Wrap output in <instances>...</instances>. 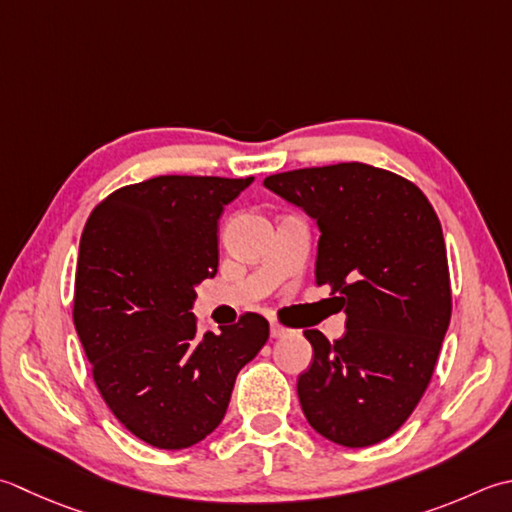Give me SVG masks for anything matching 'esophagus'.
I'll return each mask as SVG.
<instances>
[{
    "label": "esophagus",
    "instance_id": "1",
    "mask_svg": "<svg viewBox=\"0 0 512 512\" xmlns=\"http://www.w3.org/2000/svg\"><path fill=\"white\" fill-rule=\"evenodd\" d=\"M290 333V328L282 326L279 322H270V337H284Z\"/></svg>",
    "mask_w": 512,
    "mask_h": 512
}]
</instances>
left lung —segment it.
<instances>
[{"label":"left lung","mask_w":512,"mask_h":512,"mask_svg":"<svg viewBox=\"0 0 512 512\" xmlns=\"http://www.w3.org/2000/svg\"><path fill=\"white\" fill-rule=\"evenodd\" d=\"M264 186L317 222L315 282L346 313L333 344L304 330L313 364L297 379L299 404L330 442L379 444L426 393L450 324L442 224L413 182L359 162L288 170Z\"/></svg>","instance_id":"left-lung-1"}]
</instances>
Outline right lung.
<instances>
[{"instance_id": "obj_1", "label": "right lung", "mask_w": 512, "mask_h": 512, "mask_svg": "<svg viewBox=\"0 0 512 512\" xmlns=\"http://www.w3.org/2000/svg\"><path fill=\"white\" fill-rule=\"evenodd\" d=\"M253 177L162 175L97 204L79 239L73 322L113 415L182 450L222 424L235 377L268 339L246 313L197 335L195 286L215 277L217 219Z\"/></svg>"}]
</instances>
